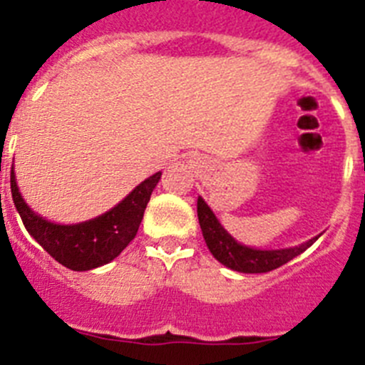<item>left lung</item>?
Wrapping results in <instances>:
<instances>
[{
	"label": "left lung",
	"mask_w": 365,
	"mask_h": 365,
	"mask_svg": "<svg viewBox=\"0 0 365 365\" xmlns=\"http://www.w3.org/2000/svg\"><path fill=\"white\" fill-rule=\"evenodd\" d=\"M197 217H199L200 230L202 237L206 240V246L212 252V255L224 264L226 267L233 272L240 273H267L272 269L284 266L286 262L295 259L297 255L306 252L320 235L313 237L307 242L299 244L295 248H284V250H257L244 246L237 242L222 224L217 220L215 213L212 212L208 205L205 202L202 197L197 199Z\"/></svg>",
	"instance_id": "obj_1"
}]
</instances>
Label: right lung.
<instances>
[{
  "label": "right lung",
  "instance_id": "obj_1",
  "mask_svg": "<svg viewBox=\"0 0 365 365\" xmlns=\"http://www.w3.org/2000/svg\"><path fill=\"white\" fill-rule=\"evenodd\" d=\"M160 179V172L145 179L110 212L79 224H56L43 219L23 200L16 175L10 177V190L16 210L32 239L73 272H88L115 259L135 237L150 195Z\"/></svg>",
  "mask_w": 365,
  "mask_h": 365
}]
</instances>
